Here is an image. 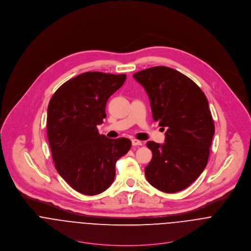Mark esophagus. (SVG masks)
<instances>
[{
    "label": "esophagus",
    "instance_id": "1",
    "mask_svg": "<svg viewBox=\"0 0 251 251\" xmlns=\"http://www.w3.org/2000/svg\"><path fill=\"white\" fill-rule=\"evenodd\" d=\"M131 142H132V146H142L143 145L141 141H139L137 139H132Z\"/></svg>",
    "mask_w": 251,
    "mask_h": 251
}]
</instances>
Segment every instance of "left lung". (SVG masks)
I'll use <instances>...</instances> for the list:
<instances>
[{
	"label": "left lung",
	"mask_w": 251,
	"mask_h": 251,
	"mask_svg": "<svg viewBox=\"0 0 251 251\" xmlns=\"http://www.w3.org/2000/svg\"><path fill=\"white\" fill-rule=\"evenodd\" d=\"M147 92L152 118L166 128L165 143L149 141L152 152L145 167L147 180L166 193L190 185L204 171L215 134L206 96L187 76L167 67L133 74Z\"/></svg>",
	"instance_id": "1"
}]
</instances>
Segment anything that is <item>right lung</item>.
<instances>
[{
    "label": "right lung",
    "mask_w": 251,
    "mask_h": 251,
    "mask_svg": "<svg viewBox=\"0 0 251 251\" xmlns=\"http://www.w3.org/2000/svg\"><path fill=\"white\" fill-rule=\"evenodd\" d=\"M126 79V74L85 72L64 83L49 101L47 137L55 167L82 194L106 190L117 160L131 147L129 139H109L97 127L106 118L108 99Z\"/></svg>",
    "instance_id": "1"
}]
</instances>
